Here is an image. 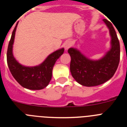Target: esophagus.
I'll return each mask as SVG.
<instances>
[{"label":"esophagus","mask_w":127,"mask_h":127,"mask_svg":"<svg viewBox=\"0 0 127 127\" xmlns=\"http://www.w3.org/2000/svg\"><path fill=\"white\" fill-rule=\"evenodd\" d=\"M72 45V42L70 41H66L65 43H64V48H65V50H68L69 49Z\"/></svg>","instance_id":"34e87169"}]
</instances>
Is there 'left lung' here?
<instances>
[{"label": "left lung", "mask_w": 127, "mask_h": 127, "mask_svg": "<svg viewBox=\"0 0 127 127\" xmlns=\"http://www.w3.org/2000/svg\"><path fill=\"white\" fill-rule=\"evenodd\" d=\"M109 29L111 37L110 49L99 59H92L78 49L69 48L71 57L70 70L72 77L80 84L87 87L102 84L111 78L120 61V44L112 24L103 20Z\"/></svg>", "instance_id": "left-lung-1"}]
</instances>
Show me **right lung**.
Segmentation results:
<instances>
[{
  "label": "right lung",
  "mask_w": 127,
  "mask_h": 127,
  "mask_svg": "<svg viewBox=\"0 0 127 127\" xmlns=\"http://www.w3.org/2000/svg\"><path fill=\"white\" fill-rule=\"evenodd\" d=\"M17 26L18 24L13 30L7 51V63L10 71L15 80L25 88L32 90H42L49 84L54 65L57 60L63 54L64 49L61 48L49 55L43 62L38 65H23L13 55V45Z\"/></svg>",
  "instance_id": "obj_1"
}]
</instances>
